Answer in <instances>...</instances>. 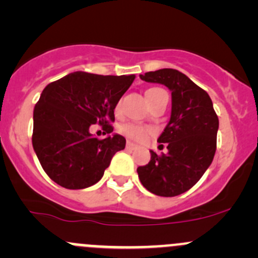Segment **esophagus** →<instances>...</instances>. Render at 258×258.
<instances>
[{
    "label": "esophagus",
    "mask_w": 258,
    "mask_h": 258,
    "mask_svg": "<svg viewBox=\"0 0 258 258\" xmlns=\"http://www.w3.org/2000/svg\"><path fill=\"white\" fill-rule=\"evenodd\" d=\"M126 147H127V150H136V148H137V145H135L134 142H130V141H127V144H126Z\"/></svg>",
    "instance_id": "esophagus-1"
}]
</instances>
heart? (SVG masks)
<instances>
[{"label": "heart", "mask_w": 258, "mask_h": 258, "mask_svg": "<svg viewBox=\"0 0 258 258\" xmlns=\"http://www.w3.org/2000/svg\"><path fill=\"white\" fill-rule=\"evenodd\" d=\"M155 91H158V88H151V90L147 91V93L155 92ZM147 93H146V95H147ZM118 108H119V105H117L116 110H118ZM118 131L119 134L126 136L127 139L134 140V141H139V142H142L145 141V140H147V137L150 136L151 134L150 128L142 126V124L134 123V122H128V123L121 124Z\"/></svg>", "instance_id": "heart-1"}]
</instances>
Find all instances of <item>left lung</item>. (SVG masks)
<instances>
[{
  "mask_svg": "<svg viewBox=\"0 0 258 258\" xmlns=\"http://www.w3.org/2000/svg\"><path fill=\"white\" fill-rule=\"evenodd\" d=\"M140 79L165 85L171 91L172 108L157 140L167 146V153L158 156L151 150L150 162L137 168L139 178L151 194L178 196L194 187L212 163L218 117L209 93L177 70L146 72Z\"/></svg>",
  "mask_w": 258,
  "mask_h": 258,
  "instance_id": "8db88e82",
  "label": "left lung"
}]
</instances>
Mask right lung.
Instances as JSON below:
<instances>
[{"label": "right lung", "instance_id": "add662e5", "mask_svg": "<svg viewBox=\"0 0 258 258\" xmlns=\"http://www.w3.org/2000/svg\"><path fill=\"white\" fill-rule=\"evenodd\" d=\"M135 75L102 76L74 72L51 82L33 110L32 145L52 181L69 189L97 183L126 139L113 131L114 108ZM98 123L109 136L98 140L89 132Z\"/></svg>", "mask_w": 258, "mask_h": 258}]
</instances>
